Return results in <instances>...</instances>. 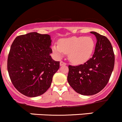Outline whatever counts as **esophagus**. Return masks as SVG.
<instances>
[{"mask_svg":"<svg viewBox=\"0 0 122 122\" xmlns=\"http://www.w3.org/2000/svg\"><path fill=\"white\" fill-rule=\"evenodd\" d=\"M66 64H66V62H63V61H61V62H60V66H66Z\"/></svg>","mask_w":122,"mask_h":122,"instance_id":"34e87169","label":"esophagus"}]
</instances>
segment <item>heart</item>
Wrapping results in <instances>:
<instances>
[{
    "label": "heart",
    "instance_id": "b5f03b06",
    "mask_svg": "<svg viewBox=\"0 0 122 122\" xmlns=\"http://www.w3.org/2000/svg\"><path fill=\"white\" fill-rule=\"evenodd\" d=\"M95 46V41L90 36H72L61 39L59 45L52 46V50L58 58L68 54L69 60L72 63L82 64L90 58Z\"/></svg>",
    "mask_w": 122,
    "mask_h": 122
}]
</instances>
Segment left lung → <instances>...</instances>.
I'll use <instances>...</instances> for the list:
<instances>
[{"label":"left lung","mask_w":122,"mask_h":122,"mask_svg":"<svg viewBox=\"0 0 122 122\" xmlns=\"http://www.w3.org/2000/svg\"><path fill=\"white\" fill-rule=\"evenodd\" d=\"M97 39L93 56L83 64L69 66L67 80L77 93L84 96L97 94L109 82L114 66L112 44L106 36L91 32Z\"/></svg>","instance_id":"obj_1"}]
</instances>
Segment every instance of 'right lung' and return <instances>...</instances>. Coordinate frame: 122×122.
<instances>
[{"mask_svg": "<svg viewBox=\"0 0 122 122\" xmlns=\"http://www.w3.org/2000/svg\"><path fill=\"white\" fill-rule=\"evenodd\" d=\"M50 35L30 32L17 36L10 46L8 71L14 87L26 96L34 97L50 88L60 68L50 54Z\"/></svg>", "mask_w": 122, "mask_h": 122, "instance_id": "right-lung-1", "label": "right lung"}]
</instances>
